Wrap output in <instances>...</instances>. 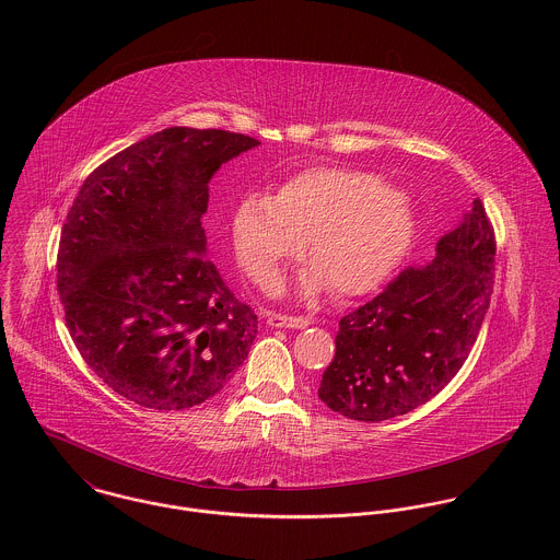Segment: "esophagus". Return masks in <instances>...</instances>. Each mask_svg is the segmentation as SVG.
Listing matches in <instances>:
<instances>
[{"instance_id": "1", "label": "esophagus", "mask_w": 560, "mask_h": 560, "mask_svg": "<svg viewBox=\"0 0 560 560\" xmlns=\"http://www.w3.org/2000/svg\"><path fill=\"white\" fill-rule=\"evenodd\" d=\"M267 323L271 327H291V329H304L311 325V320L302 319V317H289V315H276V313H269L267 315Z\"/></svg>"}]
</instances>
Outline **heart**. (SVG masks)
<instances>
[{"label":"heart","mask_w":560,"mask_h":560,"mask_svg":"<svg viewBox=\"0 0 560 560\" xmlns=\"http://www.w3.org/2000/svg\"><path fill=\"white\" fill-rule=\"evenodd\" d=\"M416 235V215L382 176L340 165L311 167L289 178L271 198L249 196L233 218L241 267L271 289L284 262L304 254L315 265L302 291L325 284L338 298L382 287Z\"/></svg>","instance_id":"obj_1"}]
</instances>
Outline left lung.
Returning <instances> with one entry per match:
<instances>
[{
    "instance_id": "obj_1",
    "label": "left lung",
    "mask_w": 560,
    "mask_h": 560,
    "mask_svg": "<svg viewBox=\"0 0 560 560\" xmlns=\"http://www.w3.org/2000/svg\"><path fill=\"white\" fill-rule=\"evenodd\" d=\"M495 241L479 198L438 241L427 267L400 271L384 293L338 323L319 399L362 422L433 399L464 366L493 291Z\"/></svg>"
}]
</instances>
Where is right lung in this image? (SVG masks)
<instances>
[{
    "label": "right lung",
    "mask_w": 560,
    "mask_h": 560,
    "mask_svg": "<svg viewBox=\"0 0 560 560\" xmlns=\"http://www.w3.org/2000/svg\"><path fill=\"white\" fill-rule=\"evenodd\" d=\"M258 144L170 127L83 180L60 237L58 291L81 358L120 397L187 409L247 358L258 319L207 258L200 218L213 174Z\"/></svg>",
    "instance_id": "add662e5"
}]
</instances>
